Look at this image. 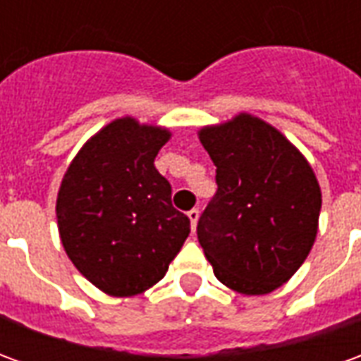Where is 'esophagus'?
I'll return each mask as SVG.
<instances>
[{
	"mask_svg": "<svg viewBox=\"0 0 361 361\" xmlns=\"http://www.w3.org/2000/svg\"><path fill=\"white\" fill-rule=\"evenodd\" d=\"M189 220H191V228L195 230L197 228V222H199V209H191V211L188 212Z\"/></svg>",
	"mask_w": 361,
	"mask_h": 361,
	"instance_id": "obj_1",
	"label": "esophagus"
}]
</instances>
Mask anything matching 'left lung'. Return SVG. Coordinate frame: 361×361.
Segmentation results:
<instances>
[{
  "mask_svg": "<svg viewBox=\"0 0 361 361\" xmlns=\"http://www.w3.org/2000/svg\"><path fill=\"white\" fill-rule=\"evenodd\" d=\"M199 141L216 166V193L197 224L214 276L263 295L292 279L310 255L321 188L310 162L276 127L251 114L207 126Z\"/></svg>",
  "mask_w": 361,
  "mask_h": 361,
  "instance_id": "1",
  "label": "left lung"
}]
</instances>
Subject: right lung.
<instances>
[{
	"label": "right lung",
	"mask_w": 361,
	"mask_h": 361,
	"mask_svg": "<svg viewBox=\"0 0 361 361\" xmlns=\"http://www.w3.org/2000/svg\"><path fill=\"white\" fill-rule=\"evenodd\" d=\"M172 133L119 118L82 145L56 203L63 250L104 294L129 298L164 279L189 235L172 188L154 168Z\"/></svg>",
	"instance_id": "right-lung-1"
}]
</instances>
